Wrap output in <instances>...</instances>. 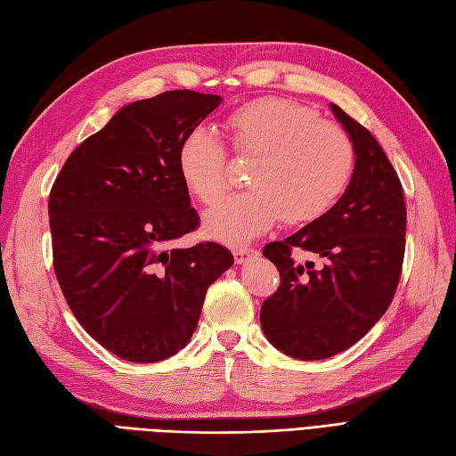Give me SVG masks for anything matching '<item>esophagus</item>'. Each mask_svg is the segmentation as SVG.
<instances>
[{"label":"esophagus","mask_w":456,"mask_h":456,"mask_svg":"<svg viewBox=\"0 0 456 456\" xmlns=\"http://www.w3.org/2000/svg\"><path fill=\"white\" fill-rule=\"evenodd\" d=\"M256 254H257V251L254 248H248V246L246 248H236L234 249V259H236V263H240V265H241V263L249 261Z\"/></svg>","instance_id":"1"}]
</instances>
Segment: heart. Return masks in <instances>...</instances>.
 I'll return each mask as SVG.
<instances>
[{"label":"heart","mask_w":456,"mask_h":456,"mask_svg":"<svg viewBox=\"0 0 456 456\" xmlns=\"http://www.w3.org/2000/svg\"><path fill=\"white\" fill-rule=\"evenodd\" d=\"M232 151L254 161L244 193L232 195L205 216L210 238L238 246L282 220L306 224L346 193L357 151L339 125L318 110L287 99H259L226 120ZM181 177L202 205H216L230 187L224 144L207 128H195L179 148Z\"/></svg>","instance_id":"heart-1"}]
</instances>
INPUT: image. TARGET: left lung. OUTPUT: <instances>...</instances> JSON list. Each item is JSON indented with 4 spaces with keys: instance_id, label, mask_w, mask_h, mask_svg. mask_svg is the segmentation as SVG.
<instances>
[{
    "instance_id": "left-lung-1",
    "label": "left lung",
    "mask_w": 456,
    "mask_h": 456,
    "mask_svg": "<svg viewBox=\"0 0 456 456\" xmlns=\"http://www.w3.org/2000/svg\"><path fill=\"white\" fill-rule=\"evenodd\" d=\"M333 115L357 151L355 174L326 215L263 256L275 263L279 289L261 306V328L273 347L300 361H320L357 343L388 310L406 249V202L396 169L369 130L338 105ZM295 247L324 263L300 266Z\"/></svg>"
}]
</instances>
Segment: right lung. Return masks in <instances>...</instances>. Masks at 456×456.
Listing matches in <instances>:
<instances>
[{"label":"right lung","instance_id":"obj_1","mask_svg":"<svg viewBox=\"0 0 456 456\" xmlns=\"http://www.w3.org/2000/svg\"><path fill=\"white\" fill-rule=\"evenodd\" d=\"M220 95L174 89L134 101L79 144L50 189L53 265L69 310L117 357L156 362L191 341L207 289L234 263L199 228L177 156Z\"/></svg>","mask_w":456,"mask_h":456}]
</instances>
